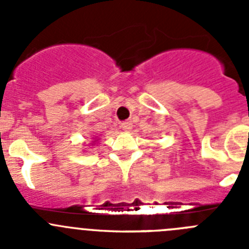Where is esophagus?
<instances>
[{
  "label": "esophagus",
  "mask_w": 249,
  "mask_h": 249,
  "mask_svg": "<svg viewBox=\"0 0 249 249\" xmlns=\"http://www.w3.org/2000/svg\"><path fill=\"white\" fill-rule=\"evenodd\" d=\"M122 129L124 130V131H130V130L132 129V123L131 122H123Z\"/></svg>",
  "instance_id": "esophagus-1"
}]
</instances>
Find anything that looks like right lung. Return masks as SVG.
Returning <instances> with one entry per match:
<instances>
[{
    "mask_svg": "<svg viewBox=\"0 0 249 249\" xmlns=\"http://www.w3.org/2000/svg\"><path fill=\"white\" fill-rule=\"evenodd\" d=\"M97 141H98V139H96V138H93V141L92 142H90V146H94L97 143Z\"/></svg>",
    "mask_w": 249,
    "mask_h": 249,
    "instance_id": "1",
    "label": "right lung"
}]
</instances>
